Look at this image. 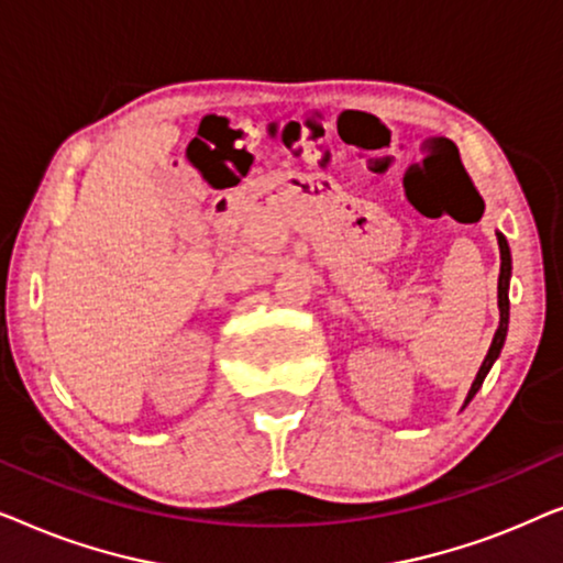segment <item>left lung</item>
<instances>
[{
	"label": "left lung",
	"instance_id": "1",
	"mask_svg": "<svg viewBox=\"0 0 563 563\" xmlns=\"http://www.w3.org/2000/svg\"><path fill=\"white\" fill-rule=\"evenodd\" d=\"M497 243H499V258H503V264H499V284H497V305H499V328L495 338H492V345L487 351V358H484V364L479 368V374H476V379L472 384V389H468V397H466V405L472 402L476 391L482 389L484 379H487L492 364H495L499 351H503L505 345V338H507V322H510V297H507V289H510V274H512V258H510V245H507L505 235L497 233Z\"/></svg>",
	"mask_w": 563,
	"mask_h": 563
}]
</instances>
